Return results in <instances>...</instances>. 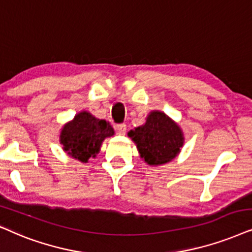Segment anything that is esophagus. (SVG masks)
I'll list each match as a JSON object with an SVG mask.
<instances>
[{
  "label": "esophagus",
  "mask_w": 252,
  "mask_h": 252,
  "mask_svg": "<svg viewBox=\"0 0 252 252\" xmlns=\"http://www.w3.org/2000/svg\"><path fill=\"white\" fill-rule=\"evenodd\" d=\"M116 130L120 135H124L126 133V125L125 124H119V125L116 126Z\"/></svg>",
  "instance_id": "34e87169"
}]
</instances>
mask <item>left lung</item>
Wrapping results in <instances>:
<instances>
[{
	"label": "left lung",
	"mask_w": 252,
	"mask_h": 252,
	"mask_svg": "<svg viewBox=\"0 0 252 252\" xmlns=\"http://www.w3.org/2000/svg\"><path fill=\"white\" fill-rule=\"evenodd\" d=\"M139 150L140 158L149 165L172 161L184 145L181 127L161 111H152L142 126L128 132Z\"/></svg>",
	"instance_id": "1"
}]
</instances>
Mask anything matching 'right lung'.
Here are the masks:
<instances>
[{
	"instance_id": "right-lung-1",
	"label": "right lung",
	"mask_w": 252,
	"mask_h": 252,
	"mask_svg": "<svg viewBox=\"0 0 252 252\" xmlns=\"http://www.w3.org/2000/svg\"><path fill=\"white\" fill-rule=\"evenodd\" d=\"M113 134L109 123L82 111L62 127L60 143L68 155L87 163L90 158H96L104 140Z\"/></svg>"
}]
</instances>
